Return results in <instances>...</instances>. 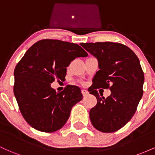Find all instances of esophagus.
<instances>
[{
	"label": "esophagus",
	"instance_id": "1",
	"mask_svg": "<svg viewBox=\"0 0 155 155\" xmlns=\"http://www.w3.org/2000/svg\"><path fill=\"white\" fill-rule=\"evenodd\" d=\"M81 93L83 94L84 96H87L88 95L89 92L87 90H85V89H82V90H81Z\"/></svg>",
	"mask_w": 155,
	"mask_h": 155
}]
</instances>
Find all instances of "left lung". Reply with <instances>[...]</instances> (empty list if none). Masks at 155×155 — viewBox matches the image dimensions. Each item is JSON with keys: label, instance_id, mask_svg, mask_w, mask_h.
I'll use <instances>...</instances> for the list:
<instances>
[{"label": "left lung", "instance_id": "8db88e82", "mask_svg": "<svg viewBox=\"0 0 155 155\" xmlns=\"http://www.w3.org/2000/svg\"><path fill=\"white\" fill-rule=\"evenodd\" d=\"M80 45L98 61L99 71L88 89L97 98V104L90 111L92 125L103 133L116 132L131 120L143 95L144 75L139 60L129 47L120 43ZM99 88H110L111 95L101 98Z\"/></svg>", "mask_w": 155, "mask_h": 155}]
</instances>
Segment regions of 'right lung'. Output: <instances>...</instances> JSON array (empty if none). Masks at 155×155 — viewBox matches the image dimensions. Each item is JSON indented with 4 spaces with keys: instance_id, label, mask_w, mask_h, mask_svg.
<instances>
[{
    "instance_id": "obj_1",
    "label": "right lung",
    "mask_w": 155,
    "mask_h": 155,
    "mask_svg": "<svg viewBox=\"0 0 155 155\" xmlns=\"http://www.w3.org/2000/svg\"><path fill=\"white\" fill-rule=\"evenodd\" d=\"M87 55L78 44L54 39L39 41L26 51L15 67L14 93L21 114L32 127L52 133L66 123L73 106L82 100L81 89L67 85L56 92L51 83L64 81L71 61Z\"/></svg>"
}]
</instances>
